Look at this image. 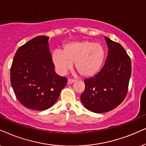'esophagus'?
Listing matches in <instances>:
<instances>
[{
  "label": "esophagus",
  "instance_id": "1",
  "mask_svg": "<svg viewBox=\"0 0 146 146\" xmlns=\"http://www.w3.org/2000/svg\"><path fill=\"white\" fill-rule=\"evenodd\" d=\"M75 81H76V80H75V79H68V81H67V84H71V83H74Z\"/></svg>",
  "mask_w": 146,
  "mask_h": 146
}]
</instances>
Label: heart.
Returning <instances> with one entry per match:
<instances>
[{"mask_svg": "<svg viewBox=\"0 0 146 146\" xmlns=\"http://www.w3.org/2000/svg\"><path fill=\"white\" fill-rule=\"evenodd\" d=\"M104 58V49L100 44L85 40L65 44L62 52L55 50L53 53L52 61L60 74L67 73L75 63L81 76L91 77L102 69Z\"/></svg>", "mask_w": 146, "mask_h": 146, "instance_id": "1", "label": "heart"}]
</instances>
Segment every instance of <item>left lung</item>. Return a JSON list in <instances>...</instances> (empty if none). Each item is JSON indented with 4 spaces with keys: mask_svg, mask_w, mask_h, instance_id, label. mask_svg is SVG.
<instances>
[{
    "mask_svg": "<svg viewBox=\"0 0 146 146\" xmlns=\"http://www.w3.org/2000/svg\"><path fill=\"white\" fill-rule=\"evenodd\" d=\"M108 54L105 65L94 77L84 80L85 88L81 101L94 113L113 110L125 99L131 73V62L125 50L118 42L105 36Z\"/></svg>",
    "mask_w": 146,
    "mask_h": 146,
    "instance_id": "8db88e82",
    "label": "left lung"
}]
</instances>
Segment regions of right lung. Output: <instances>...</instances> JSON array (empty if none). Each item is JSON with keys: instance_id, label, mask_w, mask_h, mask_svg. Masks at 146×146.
Instances as JSON below:
<instances>
[{"instance_id": "obj_1", "label": "right lung", "mask_w": 146, "mask_h": 146, "mask_svg": "<svg viewBox=\"0 0 146 146\" xmlns=\"http://www.w3.org/2000/svg\"><path fill=\"white\" fill-rule=\"evenodd\" d=\"M46 36H38L20 46L11 68V83L19 102L27 108H50L67 83L55 71Z\"/></svg>"}]
</instances>
